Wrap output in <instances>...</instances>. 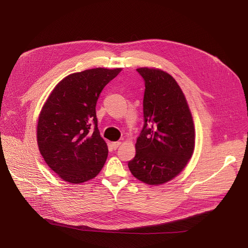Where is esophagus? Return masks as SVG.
Returning <instances> with one entry per match:
<instances>
[{"label":"esophagus","instance_id":"1","mask_svg":"<svg viewBox=\"0 0 248 248\" xmlns=\"http://www.w3.org/2000/svg\"><path fill=\"white\" fill-rule=\"evenodd\" d=\"M111 144H112V148H113L114 150H116V149H118V147L121 145V142H120V141H116V142H112Z\"/></svg>","mask_w":248,"mask_h":248}]
</instances>
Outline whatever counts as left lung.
Segmentation results:
<instances>
[{
    "label": "left lung",
    "instance_id": "8db88e82",
    "mask_svg": "<svg viewBox=\"0 0 248 248\" xmlns=\"http://www.w3.org/2000/svg\"><path fill=\"white\" fill-rule=\"evenodd\" d=\"M145 83L144 124L128 168L148 185L165 184L179 174L194 150V125L186 99L176 81L160 69H136Z\"/></svg>",
    "mask_w": 248,
    "mask_h": 248
}]
</instances>
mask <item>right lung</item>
<instances>
[{"label":"right lung","instance_id":"right-lung-1","mask_svg":"<svg viewBox=\"0 0 248 248\" xmlns=\"http://www.w3.org/2000/svg\"><path fill=\"white\" fill-rule=\"evenodd\" d=\"M121 70L97 67L69 75L43 106L38 147L47 165L65 182L79 184L95 178L108 157V146L97 126L96 103Z\"/></svg>","mask_w":248,"mask_h":248}]
</instances>
